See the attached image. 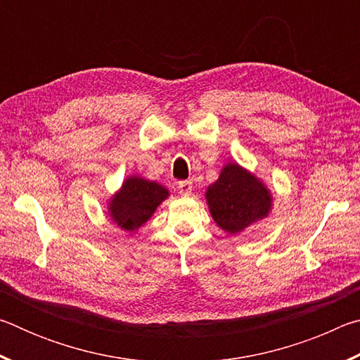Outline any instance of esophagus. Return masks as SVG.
Segmentation results:
<instances>
[{"mask_svg":"<svg viewBox=\"0 0 360 360\" xmlns=\"http://www.w3.org/2000/svg\"><path fill=\"white\" fill-rule=\"evenodd\" d=\"M179 193L184 195V197H188L192 193V182L191 181H181L178 184Z\"/></svg>","mask_w":360,"mask_h":360,"instance_id":"obj_1","label":"esophagus"}]
</instances>
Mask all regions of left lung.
I'll use <instances>...</instances> for the list:
<instances>
[{
	"label": "left lung",
	"mask_w": 360,
	"mask_h": 360,
	"mask_svg": "<svg viewBox=\"0 0 360 360\" xmlns=\"http://www.w3.org/2000/svg\"><path fill=\"white\" fill-rule=\"evenodd\" d=\"M271 200L264 182L233 162L222 168L219 179L206 191L212 219L231 235L266 217L271 210Z\"/></svg>",
	"instance_id": "left-lung-1"
}]
</instances>
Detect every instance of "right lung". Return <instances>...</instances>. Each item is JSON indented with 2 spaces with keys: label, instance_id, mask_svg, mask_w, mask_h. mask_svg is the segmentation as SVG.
<instances>
[{
  "label": "right lung",
  "instance_id": "add662e5",
  "mask_svg": "<svg viewBox=\"0 0 360 360\" xmlns=\"http://www.w3.org/2000/svg\"><path fill=\"white\" fill-rule=\"evenodd\" d=\"M168 195V188L155 181L130 176L109 200L108 212L122 230L135 231L149 221Z\"/></svg>",
  "mask_w": 360,
  "mask_h": 360
}]
</instances>
